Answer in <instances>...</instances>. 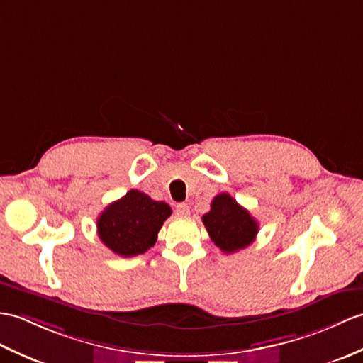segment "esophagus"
I'll return each instance as SVG.
<instances>
[{
    "label": "esophagus",
    "mask_w": 363,
    "mask_h": 363,
    "mask_svg": "<svg viewBox=\"0 0 363 363\" xmlns=\"http://www.w3.org/2000/svg\"><path fill=\"white\" fill-rule=\"evenodd\" d=\"M176 215L178 216H189L190 215V207L185 204V202H181V204L176 206Z\"/></svg>",
    "instance_id": "esophagus-1"
}]
</instances>
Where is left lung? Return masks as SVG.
<instances>
[{"label": "left lung", "instance_id": "8db88e82", "mask_svg": "<svg viewBox=\"0 0 363 363\" xmlns=\"http://www.w3.org/2000/svg\"><path fill=\"white\" fill-rule=\"evenodd\" d=\"M215 246L224 254L247 247L258 233V223L229 193H220L212 201L210 212L202 216Z\"/></svg>", "mask_w": 363, "mask_h": 363}]
</instances>
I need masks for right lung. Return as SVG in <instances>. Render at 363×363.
Here are the masks:
<instances>
[{
  "mask_svg": "<svg viewBox=\"0 0 363 363\" xmlns=\"http://www.w3.org/2000/svg\"><path fill=\"white\" fill-rule=\"evenodd\" d=\"M172 215L167 202L130 190L111 202L97 218V233L105 246L121 257L145 254L155 246L164 221Z\"/></svg>",
  "mask_w": 363,
  "mask_h": 363,
  "instance_id": "obj_1",
  "label": "right lung"
}]
</instances>
